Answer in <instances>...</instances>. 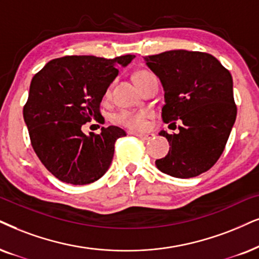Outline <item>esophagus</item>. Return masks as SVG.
<instances>
[{
  "label": "esophagus",
  "mask_w": 259,
  "mask_h": 259,
  "mask_svg": "<svg viewBox=\"0 0 259 259\" xmlns=\"http://www.w3.org/2000/svg\"><path fill=\"white\" fill-rule=\"evenodd\" d=\"M135 135L137 136V137H140L141 140H143V141H148V140H150L153 137V135L152 134H142V133H135Z\"/></svg>",
  "instance_id": "1"
}]
</instances>
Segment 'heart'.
Returning <instances> with one entry per match:
<instances>
[{
  "mask_svg": "<svg viewBox=\"0 0 259 259\" xmlns=\"http://www.w3.org/2000/svg\"><path fill=\"white\" fill-rule=\"evenodd\" d=\"M154 75L148 70H141L135 74V81L140 87H142L147 81ZM149 116V112L147 110L141 111H130V110H122L114 116V122L118 123L119 125L133 130H141L146 125V118Z\"/></svg>",
  "mask_w": 259,
  "mask_h": 259,
  "instance_id": "heart-1",
  "label": "heart"
}]
</instances>
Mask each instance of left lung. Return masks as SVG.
I'll use <instances>...</instances> for the list:
<instances>
[{"label": "left lung", "mask_w": 259, "mask_h": 259, "mask_svg": "<svg viewBox=\"0 0 259 259\" xmlns=\"http://www.w3.org/2000/svg\"><path fill=\"white\" fill-rule=\"evenodd\" d=\"M145 61L165 91L162 120L181 123L179 133L160 132L171 147L156 167L176 178L197 177L220 158L237 118L232 75L207 52L171 50Z\"/></svg>", "instance_id": "8db88e82"}]
</instances>
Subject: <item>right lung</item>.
Instances as JSON below:
<instances>
[{
	"label": "right lung",
	"mask_w": 259,
	"mask_h": 259,
	"mask_svg": "<svg viewBox=\"0 0 259 259\" xmlns=\"http://www.w3.org/2000/svg\"><path fill=\"white\" fill-rule=\"evenodd\" d=\"M134 58H55L32 78L24 119L39 160L61 182L86 185L109 169L114 143L125 132L111 125L86 135L81 127L92 119L100 122V103L118 75L117 65L125 67Z\"/></svg>",
	"instance_id": "1"
}]
</instances>
